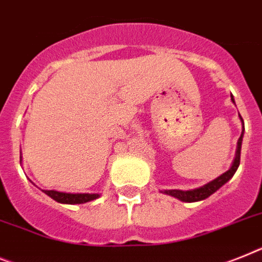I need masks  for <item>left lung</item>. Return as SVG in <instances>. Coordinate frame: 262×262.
Listing matches in <instances>:
<instances>
[{
  "label": "left lung",
  "instance_id": "1",
  "mask_svg": "<svg viewBox=\"0 0 262 262\" xmlns=\"http://www.w3.org/2000/svg\"><path fill=\"white\" fill-rule=\"evenodd\" d=\"M232 101L234 102V98L233 96ZM241 118V116H239ZM241 122L244 125V121L241 118ZM243 137H244V126H243V132H241V136L238 138V142H237V150H236V157H234V161H233L232 166H230L229 170H226L225 173H223L221 176H219L217 179H214L213 181L208 182L205 185L200 186V188L195 189H190V190H179V189H169V190H164L165 194L173 195L176 199H179L180 201L184 202H195V201H202V200L208 199L209 195H212L213 193L217 192L224 184L229 181L232 179L234 173H236L237 168H238L239 165V156H241V144H243Z\"/></svg>",
  "mask_w": 262,
  "mask_h": 262
}]
</instances>
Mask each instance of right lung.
I'll return each instance as SVG.
<instances>
[{
  "instance_id": "obj_1",
  "label": "right lung",
  "mask_w": 262,
  "mask_h": 262,
  "mask_svg": "<svg viewBox=\"0 0 262 262\" xmlns=\"http://www.w3.org/2000/svg\"><path fill=\"white\" fill-rule=\"evenodd\" d=\"M45 194L52 197L54 201L60 202V204H85L92 200H96L100 197L98 193H65V192H57V190H42Z\"/></svg>"
}]
</instances>
